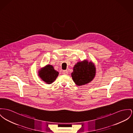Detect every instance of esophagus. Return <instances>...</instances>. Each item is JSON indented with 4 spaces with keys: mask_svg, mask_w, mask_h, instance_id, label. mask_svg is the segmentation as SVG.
<instances>
[{
    "mask_svg": "<svg viewBox=\"0 0 133 133\" xmlns=\"http://www.w3.org/2000/svg\"><path fill=\"white\" fill-rule=\"evenodd\" d=\"M62 74H63V75H68V71H62Z\"/></svg>",
    "mask_w": 133,
    "mask_h": 133,
    "instance_id": "obj_1",
    "label": "esophagus"
}]
</instances>
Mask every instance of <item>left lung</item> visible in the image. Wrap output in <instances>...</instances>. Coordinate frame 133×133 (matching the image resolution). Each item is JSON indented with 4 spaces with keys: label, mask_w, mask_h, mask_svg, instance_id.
<instances>
[{
    "label": "left lung",
    "mask_w": 133,
    "mask_h": 133,
    "mask_svg": "<svg viewBox=\"0 0 133 133\" xmlns=\"http://www.w3.org/2000/svg\"><path fill=\"white\" fill-rule=\"evenodd\" d=\"M96 67L94 63L87 60L77 62L73 68L72 79L78 86L87 84L95 77Z\"/></svg>",
    "instance_id": "obj_1"
}]
</instances>
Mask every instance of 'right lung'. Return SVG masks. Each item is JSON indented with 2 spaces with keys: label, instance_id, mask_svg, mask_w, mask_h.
Segmentation results:
<instances>
[{
  "label": "right lung",
  "instance_id": "obj_1",
  "mask_svg": "<svg viewBox=\"0 0 133 133\" xmlns=\"http://www.w3.org/2000/svg\"><path fill=\"white\" fill-rule=\"evenodd\" d=\"M59 72L52 65L47 64L38 71V76L47 84H52L58 77Z\"/></svg>",
  "mask_w": 133,
  "mask_h": 133
}]
</instances>
